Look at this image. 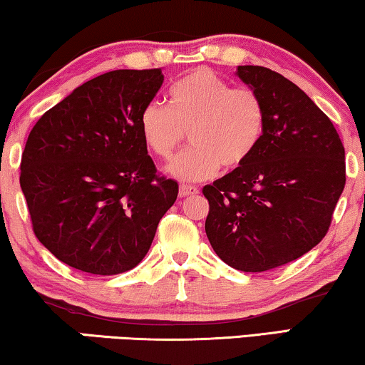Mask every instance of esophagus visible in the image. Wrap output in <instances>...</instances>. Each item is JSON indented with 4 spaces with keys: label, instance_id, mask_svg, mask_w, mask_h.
<instances>
[{
    "label": "esophagus",
    "instance_id": "1",
    "mask_svg": "<svg viewBox=\"0 0 365 365\" xmlns=\"http://www.w3.org/2000/svg\"><path fill=\"white\" fill-rule=\"evenodd\" d=\"M200 190L193 185H180V197H188V195H197Z\"/></svg>",
    "mask_w": 365,
    "mask_h": 365
}]
</instances>
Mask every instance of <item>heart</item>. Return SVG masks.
Listing matches in <instances>:
<instances>
[{
  "mask_svg": "<svg viewBox=\"0 0 365 365\" xmlns=\"http://www.w3.org/2000/svg\"><path fill=\"white\" fill-rule=\"evenodd\" d=\"M168 96L170 107L160 101L143 107L138 127L148 150L160 158L170 157L190 133L192 147L168 163L170 175L202 182L217 175L222 163L236 168L253 155L266 122L258 92L197 69L177 81Z\"/></svg>",
  "mask_w": 365,
  "mask_h": 365,
  "instance_id": "b5f03b06",
  "label": "heart"
}]
</instances>
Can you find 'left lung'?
I'll use <instances>...</instances> for the list:
<instances>
[{
    "label": "left lung",
    "instance_id": "left-lung-1",
    "mask_svg": "<svg viewBox=\"0 0 365 365\" xmlns=\"http://www.w3.org/2000/svg\"><path fill=\"white\" fill-rule=\"evenodd\" d=\"M236 76L263 101L264 132L243 165L203 187L205 232L228 266L261 273L324 238L346 185V152L329 117L284 76L261 66H238Z\"/></svg>",
    "mask_w": 365,
    "mask_h": 365
}]
</instances>
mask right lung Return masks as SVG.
<instances>
[{"label":"right lung","instance_id":"right-lung-1","mask_svg":"<svg viewBox=\"0 0 365 365\" xmlns=\"http://www.w3.org/2000/svg\"><path fill=\"white\" fill-rule=\"evenodd\" d=\"M162 82V69L97 76L31 130L19 183L36 238L63 263L110 276L150 250L178 195L175 180L157 175L138 127Z\"/></svg>","mask_w":365,"mask_h":365}]
</instances>
